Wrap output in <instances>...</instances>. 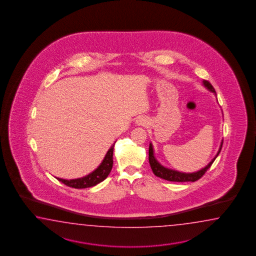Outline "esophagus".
<instances>
[{
    "label": "esophagus",
    "instance_id": "34e87169",
    "mask_svg": "<svg viewBox=\"0 0 256 256\" xmlns=\"http://www.w3.org/2000/svg\"><path fill=\"white\" fill-rule=\"evenodd\" d=\"M136 122H137L138 126H144L146 122V120H144V118H139L138 120H136Z\"/></svg>",
    "mask_w": 256,
    "mask_h": 256
}]
</instances>
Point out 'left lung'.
<instances>
[{"label": "left lung", "mask_w": 256, "mask_h": 256, "mask_svg": "<svg viewBox=\"0 0 256 256\" xmlns=\"http://www.w3.org/2000/svg\"><path fill=\"white\" fill-rule=\"evenodd\" d=\"M203 84L205 85V87L208 88L210 92L215 93V88H213L212 85L208 82V80H204ZM223 142H222V144H220V148L218 152L217 156H215V158L213 159L212 161L210 163L208 164L206 168L198 171L196 173H191V174H186V173H181L178 171H174V170H171V169L166 168H164L163 166H161L160 164L158 163L156 161V159L154 156V150H152V144H150L149 146V163L151 166V168H152L154 174H156V176H159L163 180H168V181H173V182H188V181H191V182H195L196 180L202 178V176H204V174L208 171V169L210 168L212 166L214 160L216 159L218 154L222 150V147Z\"/></svg>", "instance_id": "left-lung-1"}]
</instances>
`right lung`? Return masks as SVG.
Instances as JSON below:
<instances>
[{"instance_id":"1","label":"right lung","mask_w":256,"mask_h":256,"mask_svg":"<svg viewBox=\"0 0 256 256\" xmlns=\"http://www.w3.org/2000/svg\"><path fill=\"white\" fill-rule=\"evenodd\" d=\"M114 146V144H112V146L110 148L109 151L107 152L105 158H104V161L98 166V168L94 170L92 173H90L82 178L66 180L58 178V180L62 182L63 184H65L66 186L74 188H90V186L100 183L109 176L110 172L112 168Z\"/></svg>"}]
</instances>
